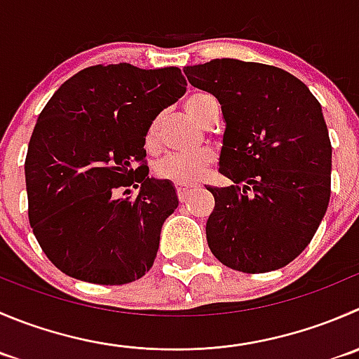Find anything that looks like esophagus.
<instances>
[{
  "label": "esophagus",
  "instance_id": "34e87169",
  "mask_svg": "<svg viewBox=\"0 0 359 359\" xmlns=\"http://www.w3.org/2000/svg\"><path fill=\"white\" fill-rule=\"evenodd\" d=\"M191 191H193V187H191V186H184V184H177V194H179V200H180V201H186L187 196H189Z\"/></svg>",
  "mask_w": 359,
  "mask_h": 359
}]
</instances>
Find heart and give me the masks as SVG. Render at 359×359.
<instances>
[{
    "mask_svg": "<svg viewBox=\"0 0 359 359\" xmlns=\"http://www.w3.org/2000/svg\"><path fill=\"white\" fill-rule=\"evenodd\" d=\"M214 102L207 93H193L184 100V109L198 123H203L207 114L208 103ZM159 121L154 119L149 124L147 144L152 145L158 138ZM214 163V152L210 149H196V151H179L170 152L165 158L159 159L156 165V173L161 179H168L175 184H191L200 180L205 175L208 166Z\"/></svg>",
    "mask_w": 359,
    "mask_h": 359,
    "instance_id": "obj_1",
    "label": "heart"
}]
</instances>
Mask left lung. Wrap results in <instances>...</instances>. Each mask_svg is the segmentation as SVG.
<instances>
[{
	"label": "left lung",
	"mask_w": 359,
	"mask_h": 359,
	"mask_svg": "<svg viewBox=\"0 0 359 359\" xmlns=\"http://www.w3.org/2000/svg\"><path fill=\"white\" fill-rule=\"evenodd\" d=\"M191 86L221 103L219 173L207 189L212 254L245 273L279 270L311 243L330 203L332 144L323 110L302 80L277 66L214 59L184 68Z\"/></svg>",
	"instance_id": "8db88e82"
}]
</instances>
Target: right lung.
<instances>
[{"label": "right lung", "instance_id": "right-lung-1", "mask_svg": "<svg viewBox=\"0 0 359 359\" xmlns=\"http://www.w3.org/2000/svg\"><path fill=\"white\" fill-rule=\"evenodd\" d=\"M184 93L177 66L119 62L75 73L48 100L24 173L29 224L62 273L119 286L151 270L163 222L179 198L170 180L151 179L145 165L133 163H144L149 124ZM135 182L137 197L116 198Z\"/></svg>", "mask_w": 359, "mask_h": 359}]
</instances>
